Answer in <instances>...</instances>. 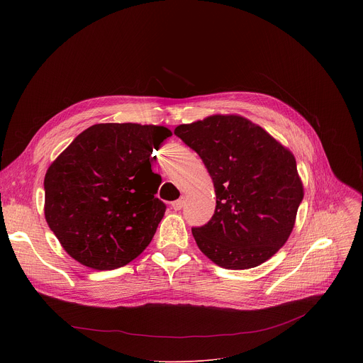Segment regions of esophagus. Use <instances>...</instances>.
Returning a JSON list of instances; mask_svg holds the SVG:
<instances>
[{
	"instance_id": "obj_1",
	"label": "esophagus",
	"mask_w": 363,
	"mask_h": 363,
	"mask_svg": "<svg viewBox=\"0 0 363 363\" xmlns=\"http://www.w3.org/2000/svg\"><path fill=\"white\" fill-rule=\"evenodd\" d=\"M184 203H185V198L181 196L179 199H177V201L172 202V208H174L175 211H179V210L182 208V206H184Z\"/></svg>"
}]
</instances>
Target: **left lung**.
<instances>
[{"label":"left lung","instance_id":"1","mask_svg":"<svg viewBox=\"0 0 363 363\" xmlns=\"http://www.w3.org/2000/svg\"><path fill=\"white\" fill-rule=\"evenodd\" d=\"M174 132L199 155L217 195L213 218L192 228L198 248L228 270L267 262L289 240L304 195L294 155L240 115H211Z\"/></svg>","mask_w":363,"mask_h":363}]
</instances>
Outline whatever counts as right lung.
Segmentation results:
<instances>
[{"label": "right lung", "instance_id": "right-lung-1", "mask_svg": "<svg viewBox=\"0 0 363 363\" xmlns=\"http://www.w3.org/2000/svg\"><path fill=\"white\" fill-rule=\"evenodd\" d=\"M171 135L157 125L97 123L51 162L44 217L76 262L113 270L149 245L167 208L155 196L161 177L152 172V150Z\"/></svg>", "mask_w": 363, "mask_h": 363}]
</instances>
